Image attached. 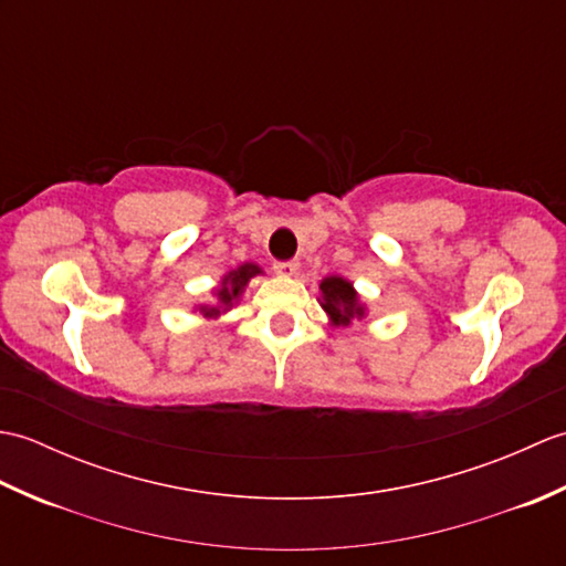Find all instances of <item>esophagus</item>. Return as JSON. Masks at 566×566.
I'll return each mask as SVG.
<instances>
[{
    "instance_id": "1",
    "label": "esophagus",
    "mask_w": 566,
    "mask_h": 566,
    "mask_svg": "<svg viewBox=\"0 0 566 566\" xmlns=\"http://www.w3.org/2000/svg\"><path fill=\"white\" fill-rule=\"evenodd\" d=\"M274 272L280 276H294L298 272V262L296 260H286V262H274Z\"/></svg>"
}]
</instances>
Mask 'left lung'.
Returning <instances> with one entry per match:
<instances>
[{
    "instance_id": "1",
    "label": "left lung",
    "mask_w": 566,
    "mask_h": 566,
    "mask_svg": "<svg viewBox=\"0 0 566 566\" xmlns=\"http://www.w3.org/2000/svg\"><path fill=\"white\" fill-rule=\"evenodd\" d=\"M321 306L326 311L331 326L347 328L353 326V321H363L367 314V306L359 298L357 290L350 280H345L340 274H331L326 280H321Z\"/></svg>"
}]
</instances>
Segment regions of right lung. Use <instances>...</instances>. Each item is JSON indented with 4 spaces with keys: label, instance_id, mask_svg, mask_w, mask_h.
<instances>
[{
    "label": "right lung",
    "instance_id": "1",
    "mask_svg": "<svg viewBox=\"0 0 566 566\" xmlns=\"http://www.w3.org/2000/svg\"><path fill=\"white\" fill-rule=\"evenodd\" d=\"M262 274V268L255 262H243L240 268L226 272L223 280L219 282V286H213V298L209 304H199L197 311L203 318H219L223 314H228L243 296L245 286L250 284L252 276Z\"/></svg>",
    "mask_w": 566,
    "mask_h": 566
}]
</instances>
